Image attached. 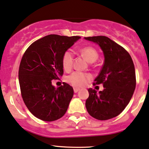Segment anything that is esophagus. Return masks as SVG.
Wrapping results in <instances>:
<instances>
[{
  "mask_svg": "<svg viewBox=\"0 0 149 149\" xmlns=\"http://www.w3.org/2000/svg\"><path fill=\"white\" fill-rule=\"evenodd\" d=\"M79 88H74V93H77V92L79 91Z\"/></svg>",
  "mask_w": 149,
  "mask_h": 149,
  "instance_id": "1",
  "label": "esophagus"
}]
</instances>
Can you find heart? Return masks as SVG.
Segmentation results:
<instances>
[{
  "label": "heart",
  "mask_w": 149,
  "mask_h": 149,
  "mask_svg": "<svg viewBox=\"0 0 149 149\" xmlns=\"http://www.w3.org/2000/svg\"><path fill=\"white\" fill-rule=\"evenodd\" d=\"M79 52L85 57L90 63H93L98 58V52L94 47L86 46L81 47ZM73 64V54L70 50H67L63 53L62 56V65L65 70L69 71L71 70ZM91 79V75L88 73L81 72H74L68 75L65 79L66 81L75 87H81L85 86L87 82Z\"/></svg>",
  "instance_id": "heart-1"
}]
</instances>
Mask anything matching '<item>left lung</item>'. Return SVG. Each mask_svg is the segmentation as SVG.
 <instances>
[{
  "mask_svg": "<svg viewBox=\"0 0 149 149\" xmlns=\"http://www.w3.org/2000/svg\"><path fill=\"white\" fill-rule=\"evenodd\" d=\"M84 38L98 44L105 58L93 84H103L104 89L97 93L95 89L89 88L86 107L93 117L107 120L119 115L131 100L136 86L135 66L129 53L107 36Z\"/></svg>",
  "mask_w": 149,
  "mask_h": 149,
  "instance_id": "1",
  "label": "left lung"
}]
</instances>
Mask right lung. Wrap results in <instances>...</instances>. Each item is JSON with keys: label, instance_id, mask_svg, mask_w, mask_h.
I'll list each match as a JSON object with an SVG mask.
<instances>
[{"label": "right lung", "instance_id": "1", "mask_svg": "<svg viewBox=\"0 0 149 149\" xmlns=\"http://www.w3.org/2000/svg\"><path fill=\"white\" fill-rule=\"evenodd\" d=\"M81 37L49 34L32 43L22 57L18 70L21 96L33 115L52 122L65 115L74 94L66 83L55 88L52 80L63 74L62 56Z\"/></svg>", "mask_w": 149, "mask_h": 149}]
</instances>
